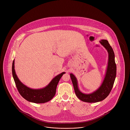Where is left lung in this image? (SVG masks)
<instances>
[{
    "mask_svg": "<svg viewBox=\"0 0 130 130\" xmlns=\"http://www.w3.org/2000/svg\"><path fill=\"white\" fill-rule=\"evenodd\" d=\"M99 42L107 50L108 53V62L105 77L99 88L93 93H83L78 88L77 78L73 74H70L76 95L81 101L88 103H95L105 99L111 91L116 77L117 66L113 51L107 40H101Z\"/></svg>",
    "mask_w": 130,
    "mask_h": 130,
    "instance_id": "1",
    "label": "left lung"
}]
</instances>
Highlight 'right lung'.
<instances>
[{
	"label": "right lung",
	"mask_w": 130,
	"mask_h": 130,
	"mask_svg": "<svg viewBox=\"0 0 130 130\" xmlns=\"http://www.w3.org/2000/svg\"><path fill=\"white\" fill-rule=\"evenodd\" d=\"M58 74L43 88L34 89L26 86L19 80L14 70V60L12 65V74L17 88L20 95L26 100L35 103H44L49 101L55 95L56 87L63 74Z\"/></svg>",
	"instance_id": "obj_1"
}]
</instances>
